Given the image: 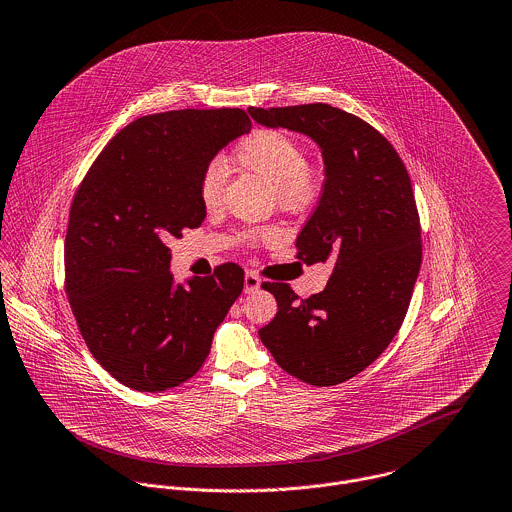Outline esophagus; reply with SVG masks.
I'll use <instances>...</instances> for the list:
<instances>
[{
    "mask_svg": "<svg viewBox=\"0 0 512 512\" xmlns=\"http://www.w3.org/2000/svg\"><path fill=\"white\" fill-rule=\"evenodd\" d=\"M261 287V279L255 271L245 273V293H255Z\"/></svg>",
    "mask_w": 512,
    "mask_h": 512,
    "instance_id": "obj_1",
    "label": "esophagus"
}]
</instances>
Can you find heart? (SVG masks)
Masks as SVG:
<instances>
[{
  "mask_svg": "<svg viewBox=\"0 0 512 512\" xmlns=\"http://www.w3.org/2000/svg\"><path fill=\"white\" fill-rule=\"evenodd\" d=\"M233 161L273 185L275 197L285 209L305 207L317 189L315 173L309 165L307 151L299 139L279 129H255L233 151ZM225 169L219 161H211L199 175L197 193L205 207H217L223 197ZM273 227L247 233L249 241L275 237Z\"/></svg>",
  "mask_w": 512,
  "mask_h": 512,
  "instance_id": "1",
  "label": "heart"
}]
</instances>
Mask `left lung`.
<instances>
[{
	"label": "left lung",
	"mask_w": 512,
	"mask_h": 512,
	"mask_svg": "<svg viewBox=\"0 0 512 512\" xmlns=\"http://www.w3.org/2000/svg\"><path fill=\"white\" fill-rule=\"evenodd\" d=\"M255 121L315 139L325 159L317 209L297 237V259H333L327 287L307 299L265 283L275 319L263 345L291 377L331 387L365 371L399 333L421 269V219L409 171L373 125L327 103L249 107Z\"/></svg>",
	"instance_id": "obj_1"
}]
</instances>
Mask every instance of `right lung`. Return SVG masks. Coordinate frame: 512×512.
<instances>
[{"label":"right lung","instance_id":"obj_1","mask_svg":"<svg viewBox=\"0 0 512 512\" xmlns=\"http://www.w3.org/2000/svg\"><path fill=\"white\" fill-rule=\"evenodd\" d=\"M243 109H177L123 127L79 183L65 235V293L97 363L121 385L159 393L191 379L243 291L235 263L175 285L169 239L203 223L205 165L249 133Z\"/></svg>","mask_w":512,"mask_h":512}]
</instances>
